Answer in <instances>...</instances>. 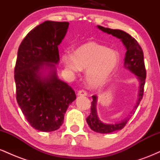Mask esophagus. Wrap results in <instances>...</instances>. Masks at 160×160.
<instances>
[{
	"label": "esophagus",
	"instance_id": "obj_1",
	"mask_svg": "<svg viewBox=\"0 0 160 160\" xmlns=\"http://www.w3.org/2000/svg\"><path fill=\"white\" fill-rule=\"evenodd\" d=\"M86 95H87V92L85 90H80L78 93V96H86Z\"/></svg>",
	"mask_w": 160,
	"mask_h": 160
}]
</instances>
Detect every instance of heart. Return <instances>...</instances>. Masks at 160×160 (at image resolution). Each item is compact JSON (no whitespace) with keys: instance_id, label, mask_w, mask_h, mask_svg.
Wrapping results in <instances>:
<instances>
[{"instance_id":"obj_1","label":"heart","mask_w":160,"mask_h":160,"mask_svg":"<svg viewBox=\"0 0 160 160\" xmlns=\"http://www.w3.org/2000/svg\"><path fill=\"white\" fill-rule=\"evenodd\" d=\"M65 67L73 72L86 71V82L92 89L102 88L108 82L120 63L117 51L95 41L79 46L71 54L62 56Z\"/></svg>"}]
</instances>
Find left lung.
<instances>
[{"mask_svg":"<svg viewBox=\"0 0 160 160\" xmlns=\"http://www.w3.org/2000/svg\"><path fill=\"white\" fill-rule=\"evenodd\" d=\"M98 28L102 32L107 33L108 34H111L113 37L120 39L123 45L126 49V57L124 58V68L126 69L131 71L132 74L136 75L138 80L139 81V90L138 100L136 104L134 107L130 115L124 119L120 122H117L114 124L104 123L100 119L98 118L96 111V104L98 97L97 95H92L93 101L92 102L91 113L89 117L86 118V122L92 130L98 133L107 134L111 133L113 132L121 130L126 126L128 121L131 118V117L135 113V110L140 104L141 99L144 95V87L145 84V79H146V70H145L144 62V53L142 49L139 46L137 40L132 37L119 29H111L108 28H104L100 25H98Z\"/></svg>","mask_w":160,"mask_h":160,"instance_id":"8db88e82","label":"left lung"}]
</instances>
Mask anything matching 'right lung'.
I'll return each mask as SVG.
<instances>
[{
	"label": "right lung",
	"instance_id": "add662e5",
	"mask_svg": "<svg viewBox=\"0 0 160 160\" xmlns=\"http://www.w3.org/2000/svg\"><path fill=\"white\" fill-rule=\"evenodd\" d=\"M68 22L46 21L32 29L18 49L14 71L16 100L28 122L41 132H52L64 122L76 95L58 78V46L65 38Z\"/></svg>",
	"mask_w": 160,
	"mask_h": 160
}]
</instances>
